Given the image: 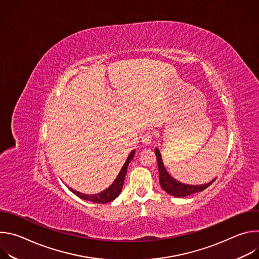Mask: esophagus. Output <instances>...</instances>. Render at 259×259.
I'll list each match as a JSON object with an SVG mask.
<instances>
[{"label": "esophagus", "instance_id": "1", "mask_svg": "<svg viewBox=\"0 0 259 259\" xmlns=\"http://www.w3.org/2000/svg\"><path fill=\"white\" fill-rule=\"evenodd\" d=\"M141 141L144 145H150L153 142V135L151 133H146V134L142 135Z\"/></svg>", "mask_w": 259, "mask_h": 259}]
</instances>
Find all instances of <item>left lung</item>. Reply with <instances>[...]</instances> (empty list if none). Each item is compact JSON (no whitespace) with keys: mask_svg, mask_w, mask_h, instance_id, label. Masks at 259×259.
Masks as SVG:
<instances>
[{"mask_svg":"<svg viewBox=\"0 0 259 259\" xmlns=\"http://www.w3.org/2000/svg\"><path fill=\"white\" fill-rule=\"evenodd\" d=\"M155 154L157 157V162H158V169H159V181H160V186L161 188L169 195L177 197V198H182V197H187L199 192L204 191L207 189L210 184L216 179H212L210 182L204 183V184H198V186H194V184H187V183H182L175 178H173L168 171L166 170L163 160H162V155L159 151V149H155Z\"/></svg>","mask_w":259,"mask_h":259,"instance_id":"1","label":"left lung"}]
</instances>
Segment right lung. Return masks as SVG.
<instances>
[{
	"label": "right lung",
	"mask_w": 259,
	"mask_h": 259,
	"mask_svg": "<svg viewBox=\"0 0 259 259\" xmlns=\"http://www.w3.org/2000/svg\"><path fill=\"white\" fill-rule=\"evenodd\" d=\"M134 155H135V150H133L129 154L126 162L124 163L123 167L121 168V170H120L118 176L116 177V179L114 180V182L110 184V186L107 189H105L104 191H102V192H100L98 194H94V195H86V194L80 193L78 191H75V190L71 189V188H68V190L71 193L75 194L76 196H78L79 198H81L83 200H86V201H89V202H92V203L105 204V203H108V202H112L113 200L118 198V196L122 192L123 183H124L125 176H126V173H127V168H128L129 163L133 160Z\"/></svg>",
	"instance_id": "add662e5"
}]
</instances>
